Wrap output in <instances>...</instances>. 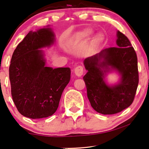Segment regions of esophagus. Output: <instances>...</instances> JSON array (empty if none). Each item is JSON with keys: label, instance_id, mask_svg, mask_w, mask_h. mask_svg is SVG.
<instances>
[{"label": "esophagus", "instance_id": "esophagus-1", "mask_svg": "<svg viewBox=\"0 0 149 149\" xmlns=\"http://www.w3.org/2000/svg\"><path fill=\"white\" fill-rule=\"evenodd\" d=\"M74 72L77 77H81L83 74V68L81 66H77L74 68Z\"/></svg>", "mask_w": 149, "mask_h": 149}]
</instances>
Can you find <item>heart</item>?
Instances as JSON below:
<instances>
[{
	"instance_id": "heart-1",
	"label": "heart",
	"mask_w": 149,
	"mask_h": 149,
	"mask_svg": "<svg viewBox=\"0 0 149 149\" xmlns=\"http://www.w3.org/2000/svg\"><path fill=\"white\" fill-rule=\"evenodd\" d=\"M93 30L90 28H85L77 32L74 36V40L76 42L87 39L92 35ZM104 36L102 34H97L92 40V45L93 46H97L103 40Z\"/></svg>"
}]
</instances>
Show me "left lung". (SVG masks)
Wrapping results in <instances>:
<instances>
[{
  "mask_svg": "<svg viewBox=\"0 0 149 149\" xmlns=\"http://www.w3.org/2000/svg\"><path fill=\"white\" fill-rule=\"evenodd\" d=\"M117 47L105 49L84 60L87 74L83 77L87 97L97 113L113 115L129 107L133 102L139 82L136 53L127 36L117 32ZM103 58V62L99 60ZM109 66L119 71L121 83L109 87L103 81V72Z\"/></svg>",
  "mask_w": 149,
  "mask_h": 149,
  "instance_id": "obj_1",
  "label": "left lung"
}]
</instances>
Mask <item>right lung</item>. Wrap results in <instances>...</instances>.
I'll return each mask as SVG.
<instances>
[{
	"label": "right lung",
	"mask_w": 149,
	"mask_h": 149,
	"mask_svg": "<svg viewBox=\"0 0 149 149\" xmlns=\"http://www.w3.org/2000/svg\"><path fill=\"white\" fill-rule=\"evenodd\" d=\"M49 28L30 31L14 51L9 66L11 95L17 111L24 117L41 119L58 109L62 92L70 79V69L45 66L38 49L54 43Z\"/></svg>",
	"instance_id": "add662e5"
}]
</instances>
